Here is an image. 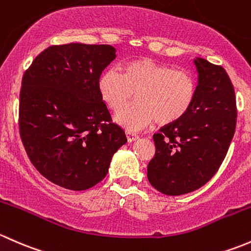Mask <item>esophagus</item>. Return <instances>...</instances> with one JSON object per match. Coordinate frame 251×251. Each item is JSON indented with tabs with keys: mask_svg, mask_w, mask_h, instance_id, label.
Segmentation results:
<instances>
[{
	"mask_svg": "<svg viewBox=\"0 0 251 251\" xmlns=\"http://www.w3.org/2000/svg\"><path fill=\"white\" fill-rule=\"evenodd\" d=\"M126 139H128L129 143H133V141L138 140L139 139L138 134L134 133V131H131V130H126Z\"/></svg>",
	"mask_w": 251,
	"mask_h": 251,
	"instance_id": "1",
	"label": "esophagus"
}]
</instances>
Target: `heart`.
Returning <instances> with one entry per match:
<instances>
[{
  "label": "heart",
  "instance_id": "heart-1",
  "mask_svg": "<svg viewBox=\"0 0 251 251\" xmlns=\"http://www.w3.org/2000/svg\"><path fill=\"white\" fill-rule=\"evenodd\" d=\"M196 81L190 72L154 61L138 59L123 68H110L99 79V92L108 107L117 111L137 93L138 101L116 115L118 125L141 130L154 121L167 126L180 121L192 107Z\"/></svg>",
  "mask_w": 251,
  "mask_h": 251
}]
</instances>
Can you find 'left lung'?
I'll use <instances>...</instances> for the list:
<instances>
[{
  "instance_id": "8db88e82",
  "label": "left lung",
  "mask_w": 251,
  "mask_h": 251,
  "mask_svg": "<svg viewBox=\"0 0 251 251\" xmlns=\"http://www.w3.org/2000/svg\"><path fill=\"white\" fill-rule=\"evenodd\" d=\"M198 84L192 107L153 135L147 179L159 192L180 196L205 185L228 151L237 123L234 88L220 65L195 59Z\"/></svg>"
}]
</instances>
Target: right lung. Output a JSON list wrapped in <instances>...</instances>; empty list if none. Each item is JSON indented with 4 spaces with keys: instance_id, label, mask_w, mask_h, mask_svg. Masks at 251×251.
<instances>
[{
    "instance_id": "obj_1",
    "label": "right lung",
    "mask_w": 251,
    "mask_h": 251,
    "mask_svg": "<svg viewBox=\"0 0 251 251\" xmlns=\"http://www.w3.org/2000/svg\"><path fill=\"white\" fill-rule=\"evenodd\" d=\"M115 58L110 45L50 46L23 76L20 138L33 167L55 185L93 187L126 143L99 92L101 72Z\"/></svg>"
}]
</instances>
